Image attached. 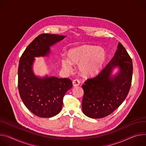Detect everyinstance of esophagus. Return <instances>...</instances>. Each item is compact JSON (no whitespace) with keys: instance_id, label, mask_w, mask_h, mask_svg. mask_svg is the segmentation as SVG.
Instances as JSON below:
<instances>
[{"instance_id":"esophagus-1","label":"esophagus","mask_w":146,"mask_h":146,"mask_svg":"<svg viewBox=\"0 0 146 146\" xmlns=\"http://www.w3.org/2000/svg\"><path fill=\"white\" fill-rule=\"evenodd\" d=\"M79 84H80V81H79V80L78 79H77L74 80L73 81H72V85H73L74 86H78Z\"/></svg>"}]
</instances>
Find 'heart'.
I'll return each mask as SVG.
<instances>
[{
	"mask_svg": "<svg viewBox=\"0 0 146 146\" xmlns=\"http://www.w3.org/2000/svg\"><path fill=\"white\" fill-rule=\"evenodd\" d=\"M68 59H61L62 68L67 71L72 70L71 64L79 65L80 72L86 76H93L102 68L106 58V52L102 47L84 44L70 49Z\"/></svg>",
	"mask_w": 146,
	"mask_h": 146,
	"instance_id": "b5f03b06",
	"label": "heart"
}]
</instances>
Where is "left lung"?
I'll list each match as a JSON object with an SVG mask.
<instances>
[{"mask_svg": "<svg viewBox=\"0 0 146 146\" xmlns=\"http://www.w3.org/2000/svg\"><path fill=\"white\" fill-rule=\"evenodd\" d=\"M115 54L103 70L82 85L84 114L91 118H102L111 114L123 103L130 90L133 74L132 61L119 43ZM115 68L119 71L114 75Z\"/></svg>", "mask_w": 146, "mask_h": 146, "instance_id": "8db88e82", "label": "left lung"}]
</instances>
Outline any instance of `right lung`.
I'll return each instance as SVG.
<instances>
[{"mask_svg":"<svg viewBox=\"0 0 146 146\" xmlns=\"http://www.w3.org/2000/svg\"><path fill=\"white\" fill-rule=\"evenodd\" d=\"M66 36L42 34L26 48L18 69V88L21 99L26 107L35 115L50 118L58 114L62 106L63 98L72 88L68 78L37 76L33 71L35 57L48 56L50 47Z\"/></svg>","mask_w":146,"mask_h":146,"instance_id":"add662e5","label":"right lung"}]
</instances>
